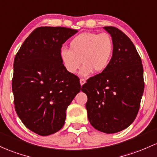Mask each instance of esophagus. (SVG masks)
Returning a JSON list of instances; mask_svg holds the SVG:
<instances>
[{
  "label": "esophagus",
  "mask_w": 157,
  "mask_h": 157,
  "mask_svg": "<svg viewBox=\"0 0 157 157\" xmlns=\"http://www.w3.org/2000/svg\"><path fill=\"white\" fill-rule=\"evenodd\" d=\"M80 85H81V86H82L83 84L86 83V80H85V79H80Z\"/></svg>",
  "instance_id": "esophagus-1"
}]
</instances>
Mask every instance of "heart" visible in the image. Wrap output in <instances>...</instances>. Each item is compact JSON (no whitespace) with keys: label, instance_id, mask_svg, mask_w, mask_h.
<instances>
[{"label":"heart","instance_id":"1","mask_svg":"<svg viewBox=\"0 0 157 157\" xmlns=\"http://www.w3.org/2000/svg\"><path fill=\"white\" fill-rule=\"evenodd\" d=\"M113 53L114 42L110 34L84 32L71 39L69 50H62L60 58L70 74H75L82 62L80 75L88 76L93 71L104 72L109 66Z\"/></svg>","mask_w":157,"mask_h":157}]
</instances>
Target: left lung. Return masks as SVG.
I'll use <instances>...</instances> for the list:
<instances>
[{
  "instance_id": "obj_1",
  "label": "left lung",
  "mask_w": 157,
  "mask_h": 157,
  "mask_svg": "<svg viewBox=\"0 0 157 157\" xmlns=\"http://www.w3.org/2000/svg\"><path fill=\"white\" fill-rule=\"evenodd\" d=\"M114 42V53L104 72L88 79L82 86L88 101V118L93 127L115 133L128 127L138 114L144 82L142 59L122 31L104 27Z\"/></svg>"
}]
</instances>
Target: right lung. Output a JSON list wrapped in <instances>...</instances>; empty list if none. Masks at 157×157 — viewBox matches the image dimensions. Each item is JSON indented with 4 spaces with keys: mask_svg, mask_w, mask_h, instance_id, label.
I'll list each match as a JSON object with an SVG mask.
<instances>
[{
    "mask_svg": "<svg viewBox=\"0 0 157 157\" xmlns=\"http://www.w3.org/2000/svg\"><path fill=\"white\" fill-rule=\"evenodd\" d=\"M78 32L41 27L25 39L14 59L12 87L17 115L29 130L48 136L63 127L68 105L80 92V80L65 70L63 43Z\"/></svg>",
    "mask_w": 157,
    "mask_h": 157,
    "instance_id": "right-lung-1",
    "label": "right lung"
}]
</instances>
